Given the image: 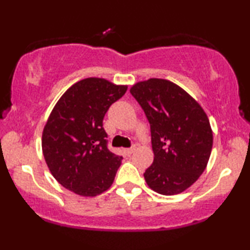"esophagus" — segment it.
I'll list each match as a JSON object with an SVG mask.
<instances>
[{
    "label": "esophagus",
    "mask_w": 250,
    "mask_h": 250,
    "mask_svg": "<svg viewBox=\"0 0 250 250\" xmlns=\"http://www.w3.org/2000/svg\"><path fill=\"white\" fill-rule=\"evenodd\" d=\"M134 151H135V146H131V148H128V149L123 150V152H125V154L127 155V156H130Z\"/></svg>",
    "instance_id": "obj_1"
}]
</instances>
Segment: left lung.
I'll use <instances>...</instances> for the list:
<instances>
[{"label": "left lung", "mask_w": 250, "mask_h": 250, "mask_svg": "<svg viewBox=\"0 0 250 250\" xmlns=\"http://www.w3.org/2000/svg\"><path fill=\"white\" fill-rule=\"evenodd\" d=\"M150 123L154 162L144 172L151 190L178 194L199 178L212 151L213 134L200 104L178 85L152 78L130 88Z\"/></svg>", "instance_id": "left-lung-1"}]
</instances>
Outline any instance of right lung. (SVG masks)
I'll use <instances>...</instances> for the list:
<instances>
[{"label": "right lung", "instance_id": "1", "mask_svg": "<svg viewBox=\"0 0 250 250\" xmlns=\"http://www.w3.org/2000/svg\"><path fill=\"white\" fill-rule=\"evenodd\" d=\"M127 88L102 78H87L56 104L44 127L42 149L51 173L65 188L95 197L112 186L122 157L108 149L102 121Z\"/></svg>", "mask_w": 250, "mask_h": 250}]
</instances>
